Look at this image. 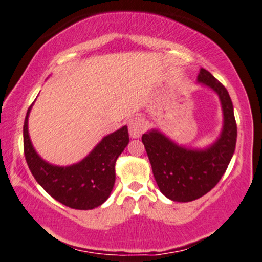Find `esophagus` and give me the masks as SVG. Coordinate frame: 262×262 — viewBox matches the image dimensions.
Segmentation results:
<instances>
[{"label":"esophagus","instance_id":"34e87169","mask_svg":"<svg viewBox=\"0 0 262 262\" xmlns=\"http://www.w3.org/2000/svg\"><path fill=\"white\" fill-rule=\"evenodd\" d=\"M128 128L132 138H139L145 132L146 123L141 117H132L128 121Z\"/></svg>","mask_w":262,"mask_h":262}]
</instances>
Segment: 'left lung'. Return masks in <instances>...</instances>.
<instances>
[{
  "mask_svg": "<svg viewBox=\"0 0 262 262\" xmlns=\"http://www.w3.org/2000/svg\"><path fill=\"white\" fill-rule=\"evenodd\" d=\"M197 80L214 90L221 98L224 114L221 138L208 149L191 150L172 143L158 130L141 137L159 188L176 202H191L208 193L224 175L235 150L236 122L229 93L204 69H201Z\"/></svg>",
  "mask_w": 262,
  "mask_h": 262,
  "instance_id": "left-lung-1",
  "label": "left lung"
}]
</instances>
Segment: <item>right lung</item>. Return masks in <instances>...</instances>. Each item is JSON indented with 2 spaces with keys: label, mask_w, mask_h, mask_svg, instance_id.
<instances>
[{
  "label": "right lung",
  "mask_w": 262,
  "mask_h": 262,
  "mask_svg": "<svg viewBox=\"0 0 262 262\" xmlns=\"http://www.w3.org/2000/svg\"><path fill=\"white\" fill-rule=\"evenodd\" d=\"M32 107V106H31ZM27 111L23 125V148L32 175L48 193L60 203L74 209H92L110 197L116 181L117 159L129 143L128 128L107 135L79 164L60 167L48 164L33 149L28 135Z\"/></svg>",
  "instance_id": "add662e5"
}]
</instances>
